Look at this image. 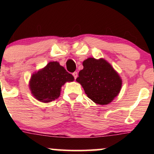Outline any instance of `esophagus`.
<instances>
[{
    "instance_id": "obj_1",
    "label": "esophagus",
    "mask_w": 154,
    "mask_h": 154,
    "mask_svg": "<svg viewBox=\"0 0 154 154\" xmlns=\"http://www.w3.org/2000/svg\"><path fill=\"white\" fill-rule=\"evenodd\" d=\"M72 75H73L74 77H75V79H77V76H78V74H77V72H74V73H72Z\"/></svg>"
}]
</instances>
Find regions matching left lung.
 <instances>
[{"label":"left lung","instance_id":"1","mask_svg":"<svg viewBox=\"0 0 154 154\" xmlns=\"http://www.w3.org/2000/svg\"><path fill=\"white\" fill-rule=\"evenodd\" d=\"M76 81L82 86L88 98L95 103L106 105L119 93L122 79L105 59L88 58Z\"/></svg>","mask_w":154,"mask_h":154}]
</instances>
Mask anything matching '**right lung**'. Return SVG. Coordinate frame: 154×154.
Returning a JSON list of instances; mask_svg holds the SVG:
<instances>
[{"label": "right lung", "mask_w": 154, "mask_h": 154, "mask_svg": "<svg viewBox=\"0 0 154 154\" xmlns=\"http://www.w3.org/2000/svg\"><path fill=\"white\" fill-rule=\"evenodd\" d=\"M74 77L57 61L49 62L31 77L29 88L39 101L49 103L57 99L65 82L74 81Z\"/></svg>", "instance_id": "right-lung-1"}]
</instances>
